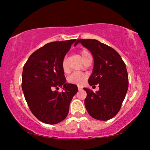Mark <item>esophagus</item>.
<instances>
[{"mask_svg": "<svg viewBox=\"0 0 150 150\" xmlns=\"http://www.w3.org/2000/svg\"><path fill=\"white\" fill-rule=\"evenodd\" d=\"M78 89H79V90L80 91V90L83 89V88H82V87H81V86H78Z\"/></svg>", "mask_w": 150, "mask_h": 150, "instance_id": "34e87169", "label": "esophagus"}]
</instances>
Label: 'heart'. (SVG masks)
<instances>
[{
    "mask_svg": "<svg viewBox=\"0 0 150 150\" xmlns=\"http://www.w3.org/2000/svg\"><path fill=\"white\" fill-rule=\"evenodd\" d=\"M89 52L85 50H83L81 52V55L82 59L83 61H85L88 55H89ZM61 67L64 72L67 73L69 71V65H68V61H67V57H65L63 59L62 62H61ZM87 75L86 74L81 73V72H74L71 74L70 76H69L67 78V81L68 83L71 84H75V85H82L87 79Z\"/></svg>",
    "mask_w": 150,
    "mask_h": 150,
    "instance_id": "b5f03b06",
    "label": "heart"
}]
</instances>
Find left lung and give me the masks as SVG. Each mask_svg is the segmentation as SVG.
<instances>
[{
    "mask_svg": "<svg viewBox=\"0 0 150 150\" xmlns=\"http://www.w3.org/2000/svg\"><path fill=\"white\" fill-rule=\"evenodd\" d=\"M81 43L94 59L93 73L89 85L99 84V91L87 92L85 105L87 112L96 120L107 121L120 111L128 88V76L126 64L115 50L96 40L79 39L74 46Z\"/></svg>",
    "mask_w": 150,
    "mask_h": 150,
    "instance_id": "obj_1",
    "label": "left lung"
}]
</instances>
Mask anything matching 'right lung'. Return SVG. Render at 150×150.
I'll return each mask as SVG.
<instances>
[{"mask_svg": "<svg viewBox=\"0 0 150 150\" xmlns=\"http://www.w3.org/2000/svg\"><path fill=\"white\" fill-rule=\"evenodd\" d=\"M76 40L48 43L35 51L23 67L22 89L32 113L41 122L55 124L65 120L77 93L76 85L67 84L61 62ZM63 87L62 92L54 91Z\"/></svg>", "mask_w": 150, "mask_h": 150, "instance_id": "1", "label": "right lung"}]
</instances>
